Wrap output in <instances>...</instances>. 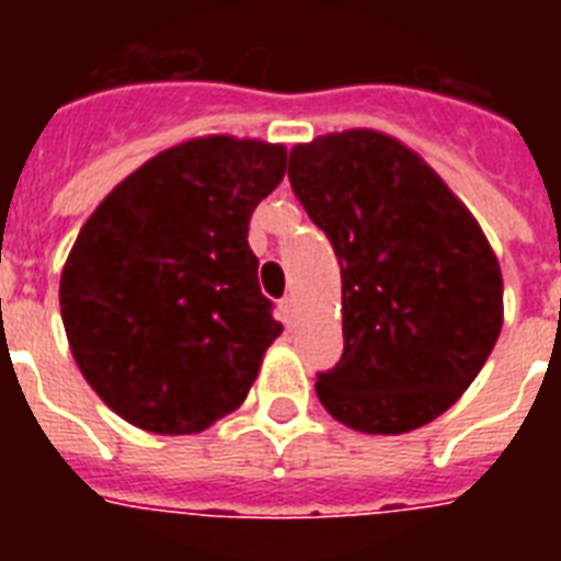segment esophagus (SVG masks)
<instances>
[{
  "instance_id": "1",
  "label": "esophagus",
  "mask_w": 561,
  "mask_h": 561,
  "mask_svg": "<svg viewBox=\"0 0 561 561\" xmlns=\"http://www.w3.org/2000/svg\"><path fill=\"white\" fill-rule=\"evenodd\" d=\"M294 311H297V299H294V297L279 299V317H282V323H290V320H294Z\"/></svg>"
}]
</instances>
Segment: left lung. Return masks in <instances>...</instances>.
Segmentation results:
<instances>
[{"label": "left lung", "instance_id": "left-lung-1", "mask_svg": "<svg viewBox=\"0 0 561 561\" xmlns=\"http://www.w3.org/2000/svg\"><path fill=\"white\" fill-rule=\"evenodd\" d=\"M290 188L341 262L343 355L317 399L364 434H408L495 350L504 279L483 229L408 145L343 130L297 145Z\"/></svg>", "mask_w": 561, "mask_h": 561}]
</instances>
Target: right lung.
I'll list each match as a JSON object with an SVG mask.
<instances>
[{"label": "right lung", "mask_w": 561, "mask_h": 561, "mask_svg": "<svg viewBox=\"0 0 561 561\" xmlns=\"http://www.w3.org/2000/svg\"><path fill=\"white\" fill-rule=\"evenodd\" d=\"M285 162V145L188 139L122 180L81 227L60 317L78 369L125 422L201 434L247 399L282 334L247 232Z\"/></svg>", "instance_id": "obj_1"}]
</instances>
